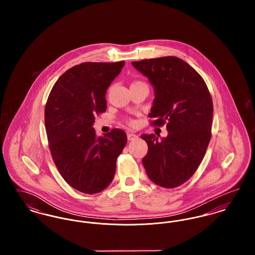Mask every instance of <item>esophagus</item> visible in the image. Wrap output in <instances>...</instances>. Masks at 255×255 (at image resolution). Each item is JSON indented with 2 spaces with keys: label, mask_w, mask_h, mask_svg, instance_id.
Masks as SVG:
<instances>
[{
  "label": "esophagus",
  "mask_w": 255,
  "mask_h": 255,
  "mask_svg": "<svg viewBox=\"0 0 255 255\" xmlns=\"http://www.w3.org/2000/svg\"><path fill=\"white\" fill-rule=\"evenodd\" d=\"M127 138H128V140H133V139L137 138V135L133 133H127Z\"/></svg>",
  "instance_id": "obj_1"
}]
</instances>
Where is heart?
<instances>
[{"mask_svg":"<svg viewBox=\"0 0 255 255\" xmlns=\"http://www.w3.org/2000/svg\"><path fill=\"white\" fill-rule=\"evenodd\" d=\"M135 83H139V82H135ZM135 83H133V84H135ZM128 123H129V124H130V125H133V123H134V122H133V121H132V120H131V121H129V122H128Z\"/></svg>","mask_w":255,"mask_h":255,"instance_id":"heart-1","label":"heart"}]
</instances>
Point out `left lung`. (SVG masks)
Wrapping results in <instances>:
<instances>
[{
  "mask_svg": "<svg viewBox=\"0 0 255 255\" xmlns=\"http://www.w3.org/2000/svg\"><path fill=\"white\" fill-rule=\"evenodd\" d=\"M154 86L149 118L166 124L168 135H140L148 145L142 163L149 179L164 188L188 181L198 169L211 138L213 102L203 77L181 58L165 56L132 62Z\"/></svg>",
  "mask_w": 255,
  "mask_h": 255,
  "instance_id": "8db88e82",
  "label": "left lung"
}]
</instances>
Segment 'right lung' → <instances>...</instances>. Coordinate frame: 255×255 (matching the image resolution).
<instances>
[{
  "mask_svg": "<svg viewBox=\"0 0 255 255\" xmlns=\"http://www.w3.org/2000/svg\"><path fill=\"white\" fill-rule=\"evenodd\" d=\"M125 62H85L63 73L45 107L49 150L63 179L85 194L104 190L113 181L117 158L127 142L122 129L97 136L95 117L106 111V91Z\"/></svg>",
  "mask_w": 255,
  "mask_h": 255,
  "instance_id": "obj_1",
  "label": "right lung"
}]
</instances>
